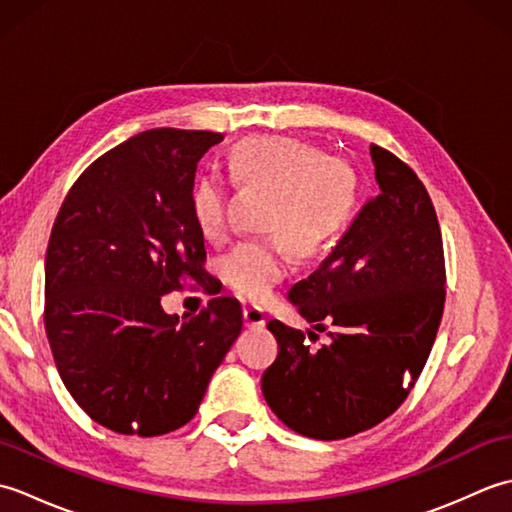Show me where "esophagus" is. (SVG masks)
Returning <instances> with one entry per match:
<instances>
[{
	"label": "esophagus",
	"mask_w": 512,
	"mask_h": 512,
	"mask_svg": "<svg viewBox=\"0 0 512 512\" xmlns=\"http://www.w3.org/2000/svg\"><path fill=\"white\" fill-rule=\"evenodd\" d=\"M244 323L248 325V328H264V325H266L264 310L257 308V306L244 308Z\"/></svg>",
	"instance_id": "esophagus-1"
}]
</instances>
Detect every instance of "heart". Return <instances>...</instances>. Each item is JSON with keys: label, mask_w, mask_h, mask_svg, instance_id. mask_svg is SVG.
Wrapping results in <instances>:
<instances>
[{"label": "heart", "mask_w": 512, "mask_h": 512, "mask_svg": "<svg viewBox=\"0 0 512 512\" xmlns=\"http://www.w3.org/2000/svg\"><path fill=\"white\" fill-rule=\"evenodd\" d=\"M228 167L239 182L262 187L275 198L266 231L277 235L239 244L222 262L228 288L244 299L264 301L288 275L290 246L310 257L341 237L356 213L358 178L345 160L325 158L321 149L288 136L239 140ZM191 211L206 237H220L226 228L224 182L215 176L195 180Z\"/></svg>", "instance_id": "obj_1"}]
</instances>
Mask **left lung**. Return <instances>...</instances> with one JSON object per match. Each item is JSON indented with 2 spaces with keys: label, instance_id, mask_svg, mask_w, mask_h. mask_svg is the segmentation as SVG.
Returning a JSON list of instances; mask_svg holds the SVG:
<instances>
[{
  "label": "left lung",
  "instance_id": "obj_1",
  "mask_svg": "<svg viewBox=\"0 0 512 512\" xmlns=\"http://www.w3.org/2000/svg\"><path fill=\"white\" fill-rule=\"evenodd\" d=\"M378 195L308 279L292 306L330 341L270 321L279 354L262 376L275 416L301 436L341 440L372 429L409 396L444 310V253L436 211L405 162L372 145ZM312 330L308 339L314 341Z\"/></svg>",
  "mask_w": 512,
  "mask_h": 512
}]
</instances>
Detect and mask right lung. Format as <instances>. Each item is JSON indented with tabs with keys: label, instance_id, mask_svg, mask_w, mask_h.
Returning a JSON list of instances; mask_svg holds the SVG:
<instances>
[{
	"label": "right lung",
	"instance_id": "right-lung-1",
	"mask_svg": "<svg viewBox=\"0 0 512 512\" xmlns=\"http://www.w3.org/2000/svg\"><path fill=\"white\" fill-rule=\"evenodd\" d=\"M224 136L149 129L81 173L46 253V334L79 407L125 436L187 424L242 332V306L215 297L195 317L162 295L200 281L204 233L191 211L195 169Z\"/></svg>",
	"mask_w": 512,
	"mask_h": 512
}]
</instances>
